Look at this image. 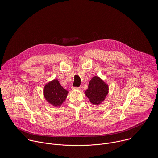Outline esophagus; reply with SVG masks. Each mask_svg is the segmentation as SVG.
Masks as SVG:
<instances>
[{
    "label": "esophagus",
    "mask_w": 158,
    "mask_h": 158,
    "mask_svg": "<svg viewBox=\"0 0 158 158\" xmlns=\"http://www.w3.org/2000/svg\"><path fill=\"white\" fill-rule=\"evenodd\" d=\"M73 89H77V90H80V87H72Z\"/></svg>",
    "instance_id": "1"
}]
</instances>
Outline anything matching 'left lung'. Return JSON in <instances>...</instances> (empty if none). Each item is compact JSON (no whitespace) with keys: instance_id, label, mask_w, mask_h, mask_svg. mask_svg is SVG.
I'll list each match as a JSON object with an SVG mask.
<instances>
[{"instance_id":"left-lung-1","label":"left lung","mask_w":158,"mask_h":158,"mask_svg":"<svg viewBox=\"0 0 158 158\" xmlns=\"http://www.w3.org/2000/svg\"><path fill=\"white\" fill-rule=\"evenodd\" d=\"M108 85L98 76H94L90 81L85 95L93 104H99L108 94Z\"/></svg>"}]
</instances>
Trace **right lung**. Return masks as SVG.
I'll return each mask as SVG.
<instances>
[{"label":"right lung","instance_id":"add662e5","mask_svg":"<svg viewBox=\"0 0 158 158\" xmlns=\"http://www.w3.org/2000/svg\"><path fill=\"white\" fill-rule=\"evenodd\" d=\"M68 92L61 86L57 79L48 83L44 87L43 94L46 101L51 104L59 107L65 101Z\"/></svg>","mask_w":158,"mask_h":158}]
</instances>
